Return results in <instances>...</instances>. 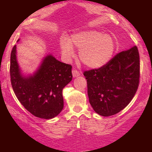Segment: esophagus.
<instances>
[{"instance_id": "34e87169", "label": "esophagus", "mask_w": 152, "mask_h": 152, "mask_svg": "<svg viewBox=\"0 0 152 152\" xmlns=\"http://www.w3.org/2000/svg\"><path fill=\"white\" fill-rule=\"evenodd\" d=\"M72 74L74 77H77V76H80V72L76 70V69H73L72 70Z\"/></svg>"}]
</instances>
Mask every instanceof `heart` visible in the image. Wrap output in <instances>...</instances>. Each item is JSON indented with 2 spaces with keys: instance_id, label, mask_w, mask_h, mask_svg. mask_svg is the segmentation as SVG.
<instances>
[{
  "instance_id": "b5f03b06",
  "label": "heart",
  "mask_w": 152,
  "mask_h": 152,
  "mask_svg": "<svg viewBox=\"0 0 152 152\" xmlns=\"http://www.w3.org/2000/svg\"><path fill=\"white\" fill-rule=\"evenodd\" d=\"M72 45L79 48L78 56L81 61L91 69L105 65L111 59L116 47L114 40L109 35L96 31L78 33L73 35L70 41L65 38L61 41V50L67 60L74 54Z\"/></svg>"
}]
</instances>
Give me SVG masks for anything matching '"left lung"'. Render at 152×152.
I'll return each instance as SVG.
<instances>
[{
  "label": "left lung",
  "instance_id": "1",
  "mask_svg": "<svg viewBox=\"0 0 152 152\" xmlns=\"http://www.w3.org/2000/svg\"><path fill=\"white\" fill-rule=\"evenodd\" d=\"M83 75L94 111L103 116L117 114L129 104L139 87L140 60L137 47L120 52L105 65L83 71Z\"/></svg>",
  "mask_w": 152,
  "mask_h": 152
}]
</instances>
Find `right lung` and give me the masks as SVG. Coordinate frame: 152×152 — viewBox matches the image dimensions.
<instances>
[{
    "instance_id": "1",
    "label": "right lung",
    "mask_w": 152,
    "mask_h": 152,
    "mask_svg": "<svg viewBox=\"0 0 152 152\" xmlns=\"http://www.w3.org/2000/svg\"><path fill=\"white\" fill-rule=\"evenodd\" d=\"M71 69V65L48 55L34 76L23 77L17 63L15 45L10 53V75L13 91L24 108L38 118L50 119L62 111L63 88L72 80Z\"/></svg>"
}]
</instances>
